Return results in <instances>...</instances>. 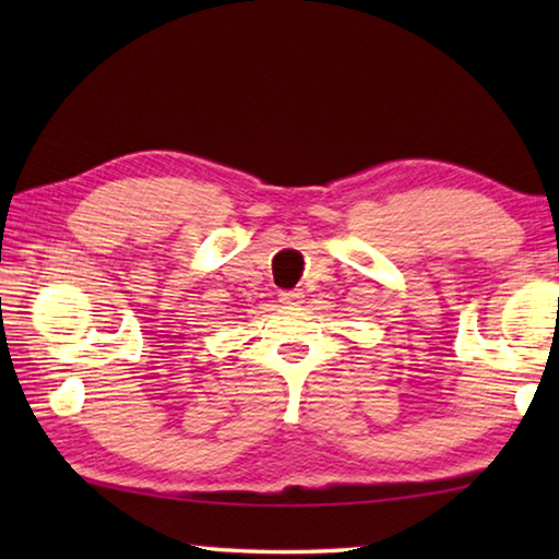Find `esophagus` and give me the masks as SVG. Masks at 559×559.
Returning a JSON list of instances; mask_svg holds the SVG:
<instances>
[{"mask_svg":"<svg viewBox=\"0 0 559 559\" xmlns=\"http://www.w3.org/2000/svg\"><path fill=\"white\" fill-rule=\"evenodd\" d=\"M302 298H306V296H302V290L296 288V290H283L278 300H281L286 308H293V306H300Z\"/></svg>","mask_w":559,"mask_h":559,"instance_id":"34e87169","label":"esophagus"}]
</instances>
